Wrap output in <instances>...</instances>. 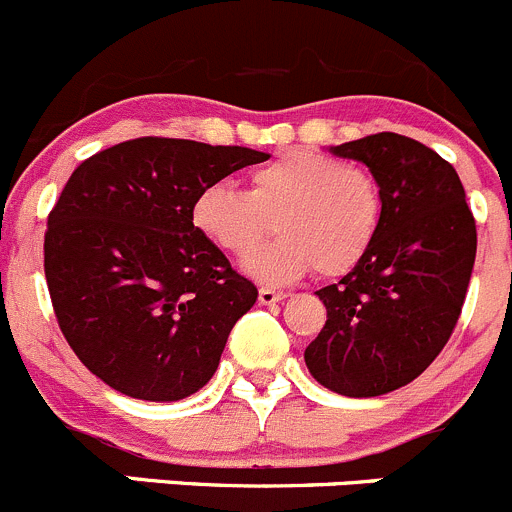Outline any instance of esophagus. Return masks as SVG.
I'll list each match as a JSON object with an SVG mask.
<instances>
[{
    "mask_svg": "<svg viewBox=\"0 0 512 512\" xmlns=\"http://www.w3.org/2000/svg\"><path fill=\"white\" fill-rule=\"evenodd\" d=\"M283 298H286V293L276 291V288H268V286L258 288V303H263V306H273V303L283 301Z\"/></svg>",
    "mask_w": 512,
    "mask_h": 512,
    "instance_id": "34e87169",
    "label": "esophagus"
}]
</instances>
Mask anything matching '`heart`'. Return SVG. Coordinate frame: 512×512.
<instances>
[{
	"label": "heart",
	"mask_w": 512,
	"mask_h": 512,
	"mask_svg": "<svg viewBox=\"0 0 512 512\" xmlns=\"http://www.w3.org/2000/svg\"><path fill=\"white\" fill-rule=\"evenodd\" d=\"M191 221L209 244L236 258L276 228L282 236L246 258V271L258 281L288 283L313 268L338 278L371 251L383 194L366 166L296 151L251 171L249 191L226 181L201 189Z\"/></svg>",
	"instance_id": "1"
}]
</instances>
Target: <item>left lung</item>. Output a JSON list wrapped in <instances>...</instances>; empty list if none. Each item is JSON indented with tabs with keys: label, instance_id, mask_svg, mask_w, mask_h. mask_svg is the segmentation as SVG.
<instances>
[{
	"label": "left lung",
	"instance_id": "left-lung-1",
	"mask_svg": "<svg viewBox=\"0 0 512 512\" xmlns=\"http://www.w3.org/2000/svg\"><path fill=\"white\" fill-rule=\"evenodd\" d=\"M331 151L371 169L383 221L368 256L316 291L328 318L303 358L328 391L373 398L411 383L443 351L478 234L455 169L421 141L381 131Z\"/></svg>",
	"mask_w": 512,
	"mask_h": 512
}]
</instances>
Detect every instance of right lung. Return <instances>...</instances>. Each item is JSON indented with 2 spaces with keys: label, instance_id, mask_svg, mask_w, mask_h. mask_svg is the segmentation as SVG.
I'll list each match as a JSON object with an SVG mask.
<instances>
[{
  "label": "right lung",
  "instance_id": "right-lung-1",
  "mask_svg": "<svg viewBox=\"0 0 512 512\" xmlns=\"http://www.w3.org/2000/svg\"><path fill=\"white\" fill-rule=\"evenodd\" d=\"M268 154L141 136L89 156L49 211L44 276L54 316L96 378L139 401H181L216 373L249 278L196 231L191 206Z\"/></svg>",
  "mask_w": 512,
  "mask_h": 512
}]
</instances>
